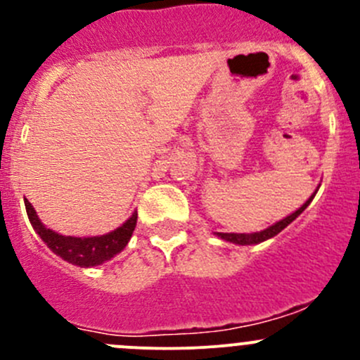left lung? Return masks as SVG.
I'll list each match as a JSON object with an SVG mask.
<instances>
[{"label": "left lung", "instance_id": "8db88e82", "mask_svg": "<svg viewBox=\"0 0 360 360\" xmlns=\"http://www.w3.org/2000/svg\"><path fill=\"white\" fill-rule=\"evenodd\" d=\"M314 197H315V193L311 195V197L308 198V200L304 202L303 205H301L300 209L296 210V212H292L291 216H288V217H285V219L278 221V223L271 224L270 228H266V230H263V231H257V233H216V235H217V237H219V238H223V240L233 242V244H238V245L259 244V242H264V240H268V238L275 237V235L281 233V231L284 230V228L288 226V224H291L292 221L296 219V217L300 216V214L303 212V210L307 209L308 205H310V202L314 200Z\"/></svg>", "mask_w": 360, "mask_h": 360}]
</instances>
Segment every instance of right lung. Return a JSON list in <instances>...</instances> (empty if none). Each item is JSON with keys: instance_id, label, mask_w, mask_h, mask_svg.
I'll use <instances>...</instances> for the list:
<instances>
[{"instance_id": "add662e5", "label": "right lung", "mask_w": 360, "mask_h": 360, "mask_svg": "<svg viewBox=\"0 0 360 360\" xmlns=\"http://www.w3.org/2000/svg\"><path fill=\"white\" fill-rule=\"evenodd\" d=\"M25 210H27L29 221H31L32 228L36 233L41 237V240L56 252L57 256L63 257L64 261L76 264V266H96V264L104 263V261L111 259L118 252H122L123 248L129 244L130 237H132L134 230H136L137 214H132L129 221L116 228L115 231L101 237H64V235L56 233V231L49 230L41 224V221L36 216L34 209L29 203L27 198H24Z\"/></svg>"}]
</instances>
